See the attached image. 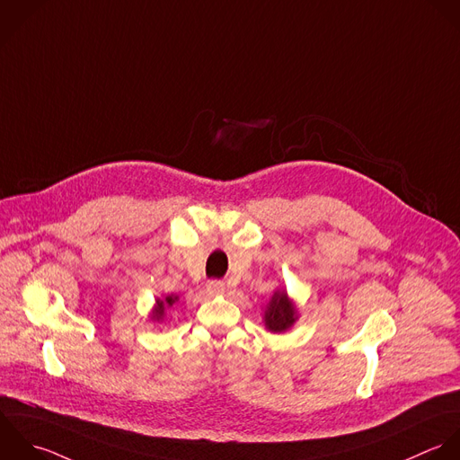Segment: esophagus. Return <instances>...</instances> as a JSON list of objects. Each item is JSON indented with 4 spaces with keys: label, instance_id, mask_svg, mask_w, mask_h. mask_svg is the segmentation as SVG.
I'll list each match as a JSON object with an SVG mask.
<instances>
[{
    "label": "esophagus",
    "instance_id": "obj_1",
    "mask_svg": "<svg viewBox=\"0 0 460 460\" xmlns=\"http://www.w3.org/2000/svg\"><path fill=\"white\" fill-rule=\"evenodd\" d=\"M206 290H208L209 294H215V296H218V294H224L226 287H224V283H222V281H208V285H206Z\"/></svg>",
    "mask_w": 460,
    "mask_h": 460
}]
</instances>
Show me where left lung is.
Masks as SVG:
<instances>
[{"label": "left lung", "mask_w": 460, "mask_h": 460, "mask_svg": "<svg viewBox=\"0 0 460 460\" xmlns=\"http://www.w3.org/2000/svg\"><path fill=\"white\" fill-rule=\"evenodd\" d=\"M299 319L297 306L294 299L287 294V290L278 288L267 306L263 308V324L270 333H285L288 332L296 321Z\"/></svg>", "instance_id": "8db88e82"}]
</instances>
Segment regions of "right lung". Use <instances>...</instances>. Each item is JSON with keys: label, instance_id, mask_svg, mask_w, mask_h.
<instances>
[{"label": "right lung", "instance_id": "obj_1", "mask_svg": "<svg viewBox=\"0 0 460 460\" xmlns=\"http://www.w3.org/2000/svg\"><path fill=\"white\" fill-rule=\"evenodd\" d=\"M179 301V297L177 296H166L164 299H155V305H154V308H152V312H150V321H155V323H163V319H164V315H166V310L168 308H172L175 303Z\"/></svg>", "mask_w": 460, "mask_h": 460}]
</instances>
